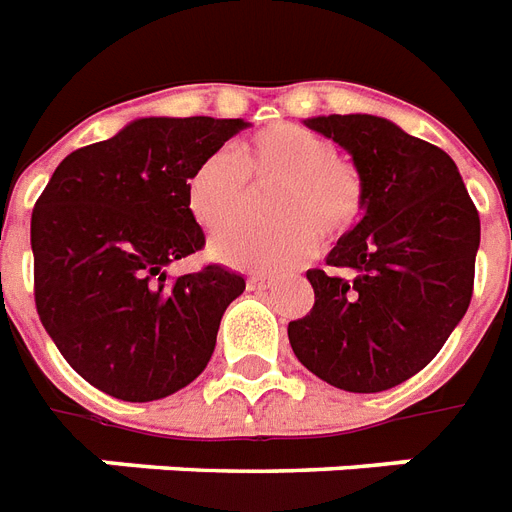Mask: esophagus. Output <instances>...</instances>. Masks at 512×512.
Segmentation results:
<instances>
[{"instance_id": "obj_1", "label": "esophagus", "mask_w": 512, "mask_h": 512, "mask_svg": "<svg viewBox=\"0 0 512 512\" xmlns=\"http://www.w3.org/2000/svg\"><path fill=\"white\" fill-rule=\"evenodd\" d=\"M273 284H276V279H273V276H249V281H247L249 289H271Z\"/></svg>"}]
</instances>
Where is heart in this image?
<instances>
[{"label": "heart", "instance_id": "1", "mask_svg": "<svg viewBox=\"0 0 512 512\" xmlns=\"http://www.w3.org/2000/svg\"><path fill=\"white\" fill-rule=\"evenodd\" d=\"M228 154L204 156L185 180V207L204 231H220L246 211L249 187L277 183L266 200L271 224L217 233L209 252L244 271L279 273L313 252L316 236L337 239L364 207L361 172L335 143L297 124H271Z\"/></svg>", "mask_w": 512, "mask_h": 512}]
</instances>
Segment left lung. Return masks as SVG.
Masks as SVG:
<instances>
[{
	"mask_svg": "<svg viewBox=\"0 0 512 512\" xmlns=\"http://www.w3.org/2000/svg\"><path fill=\"white\" fill-rule=\"evenodd\" d=\"M308 127L340 143L364 180V215L308 271L311 313L289 321L305 369L350 393L425 369L473 297L481 220L457 164L388 119L332 114Z\"/></svg>",
	"mask_w": 512,
	"mask_h": 512,
	"instance_id": "1",
	"label": "left lung"
}]
</instances>
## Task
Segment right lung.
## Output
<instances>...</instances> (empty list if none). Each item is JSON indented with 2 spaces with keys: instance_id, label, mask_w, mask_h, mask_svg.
Segmentation results:
<instances>
[{
  "instance_id": "1",
  "label": "right lung",
  "mask_w": 512,
  "mask_h": 512,
  "mask_svg": "<svg viewBox=\"0 0 512 512\" xmlns=\"http://www.w3.org/2000/svg\"><path fill=\"white\" fill-rule=\"evenodd\" d=\"M244 119H138L76 148L31 212L34 303L74 372L122 401L172 396L204 372L239 273L164 265L204 249L185 180Z\"/></svg>"
}]
</instances>
